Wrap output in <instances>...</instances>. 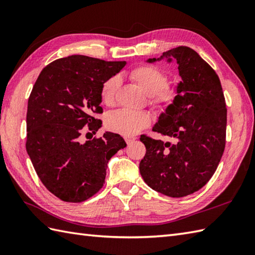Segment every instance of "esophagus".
<instances>
[{
  "instance_id": "1",
  "label": "esophagus",
  "mask_w": 255,
  "mask_h": 255,
  "mask_svg": "<svg viewBox=\"0 0 255 255\" xmlns=\"http://www.w3.org/2000/svg\"><path fill=\"white\" fill-rule=\"evenodd\" d=\"M125 140H126V142H127V144L129 145V144H131L134 140H136V138H132V137H126L125 138Z\"/></svg>"
}]
</instances>
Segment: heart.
I'll return each mask as SVG.
<instances>
[{
    "instance_id": "obj_1",
    "label": "heart",
    "mask_w": 255,
    "mask_h": 255,
    "mask_svg": "<svg viewBox=\"0 0 255 255\" xmlns=\"http://www.w3.org/2000/svg\"><path fill=\"white\" fill-rule=\"evenodd\" d=\"M129 78L149 96L150 104L154 107L161 110L166 108L175 100L177 94L175 85L166 83V75L159 68L150 64H141L129 72ZM119 84L121 81L117 77H112L105 81L101 90L102 102L104 104H113ZM149 124L150 117L148 114L128 110H121L111 114L106 122L111 130L128 137L134 136Z\"/></svg>"
}]
</instances>
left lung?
Listing matches in <instances>:
<instances>
[{
	"label": "left lung",
	"instance_id": "left-lung-1",
	"mask_svg": "<svg viewBox=\"0 0 255 255\" xmlns=\"http://www.w3.org/2000/svg\"><path fill=\"white\" fill-rule=\"evenodd\" d=\"M163 58L175 59L181 81L152 130L172 141L140 137L147 151L139 170L154 191L184 197L206 185L217 169L226 145L227 108L217 73L196 51L180 46L147 62Z\"/></svg>",
	"mask_w": 255,
	"mask_h": 255
}]
</instances>
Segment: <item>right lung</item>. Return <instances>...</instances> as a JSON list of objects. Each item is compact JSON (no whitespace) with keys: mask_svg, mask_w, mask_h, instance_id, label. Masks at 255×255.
<instances>
[{"mask_svg":"<svg viewBox=\"0 0 255 255\" xmlns=\"http://www.w3.org/2000/svg\"><path fill=\"white\" fill-rule=\"evenodd\" d=\"M126 61L73 55L42 69L28 99L26 150L38 177L55 196L81 203L105 183L107 163L126 147L117 133L81 142L85 130L102 127L101 90ZM90 133V132H88Z\"/></svg>","mask_w":255,"mask_h":255,"instance_id":"1","label":"right lung"}]
</instances>
